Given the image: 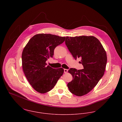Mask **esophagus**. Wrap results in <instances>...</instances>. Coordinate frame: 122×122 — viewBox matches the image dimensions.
<instances>
[{
  "mask_svg": "<svg viewBox=\"0 0 122 122\" xmlns=\"http://www.w3.org/2000/svg\"><path fill=\"white\" fill-rule=\"evenodd\" d=\"M68 70L67 69H64V72L65 73H67L68 72Z\"/></svg>",
  "mask_w": 122,
  "mask_h": 122,
  "instance_id": "esophagus-1",
  "label": "esophagus"
}]
</instances>
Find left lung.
<instances>
[{"instance_id":"8db88e82","label":"left lung","mask_w":122,"mask_h":122,"mask_svg":"<svg viewBox=\"0 0 122 122\" xmlns=\"http://www.w3.org/2000/svg\"><path fill=\"white\" fill-rule=\"evenodd\" d=\"M65 44L75 60L81 59L84 69L70 68L73 80L67 86L70 92L77 96L86 94L95 87L104 74L107 57L100 42L93 36H66Z\"/></svg>"}]
</instances>
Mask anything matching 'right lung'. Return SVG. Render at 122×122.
Segmentation results:
<instances>
[{
  "label": "right lung",
  "mask_w": 122,
  "mask_h": 122,
  "mask_svg": "<svg viewBox=\"0 0 122 122\" xmlns=\"http://www.w3.org/2000/svg\"><path fill=\"white\" fill-rule=\"evenodd\" d=\"M65 38L50 34H36L29 40L23 50V72L31 86L39 93L51 90L63 74L62 68L53 69L47 66L46 61L52 58L55 47Z\"/></svg>",
  "instance_id": "add662e5"
}]
</instances>
